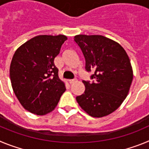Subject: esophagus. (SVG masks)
I'll return each instance as SVG.
<instances>
[{"instance_id":"1","label":"esophagus","mask_w":149,"mask_h":149,"mask_svg":"<svg viewBox=\"0 0 149 149\" xmlns=\"http://www.w3.org/2000/svg\"><path fill=\"white\" fill-rule=\"evenodd\" d=\"M68 82H69V84H74V83L77 82V79H72V80H69V81H68Z\"/></svg>"}]
</instances>
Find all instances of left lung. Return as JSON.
<instances>
[{
    "instance_id": "1",
    "label": "left lung",
    "mask_w": 149,
    "mask_h": 149,
    "mask_svg": "<svg viewBox=\"0 0 149 149\" xmlns=\"http://www.w3.org/2000/svg\"><path fill=\"white\" fill-rule=\"evenodd\" d=\"M74 41L86 60L93 83L83 81L85 91L77 103L93 117L106 116L119 108L133 81V69L125 50L118 42L101 35H77Z\"/></svg>"
}]
</instances>
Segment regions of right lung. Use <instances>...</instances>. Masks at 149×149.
<instances>
[{"instance_id":"right-lung-1","label":"right lung","mask_w":149,"mask_h":149,"mask_svg":"<svg viewBox=\"0 0 149 149\" xmlns=\"http://www.w3.org/2000/svg\"><path fill=\"white\" fill-rule=\"evenodd\" d=\"M67 40L64 35H39L15 51L10 76L12 87L24 108L43 116L53 111L65 91L54 60Z\"/></svg>"}]
</instances>
